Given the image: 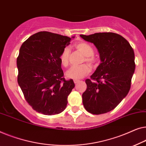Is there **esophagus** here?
Here are the masks:
<instances>
[{
    "instance_id": "34e87169",
    "label": "esophagus",
    "mask_w": 146,
    "mask_h": 146,
    "mask_svg": "<svg viewBox=\"0 0 146 146\" xmlns=\"http://www.w3.org/2000/svg\"><path fill=\"white\" fill-rule=\"evenodd\" d=\"M73 81H74V83H75V84H77V83H78L79 82V80H76V79L73 80Z\"/></svg>"
}]
</instances>
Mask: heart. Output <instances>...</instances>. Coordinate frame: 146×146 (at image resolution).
<instances>
[{"instance_id": "1", "label": "heart", "mask_w": 146, "mask_h": 146, "mask_svg": "<svg viewBox=\"0 0 146 146\" xmlns=\"http://www.w3.org/2000/svg\"><path fill=\"white\" fill-rule=\"evenodd\" d=\"M75 48L79 51L84 56L85 60L91 65H95V59L93 56L94 50L91 45L87 43L81 42L75 45ZM69 55L70 50L68 48H65L59 56V60L62 65L64 67L68 66L69 63ZM91 71V67L87 64H83L79 66H73L66 72V77L69 79H80L87 75Z\"/></svg>"}]
</instances>
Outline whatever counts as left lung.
<instances>
[{"instance_id": "left-lung-1", "label": "left lung", "mask_w": 146, "mask_h": 146, "mask_svg": "<svg viewBox=\"0 0 146 146\" xmlns=\"http://www.w3.org/2000/svg\"><path fill=\"white\" fill-rule=\"evenodd\" d=\"M93 43L99 53L100 63L82 94L84 107L90 113L111 111L126 97L135 71L134 52L124 38L112 32L80 35Z\"/></svg>"}]
</instances>
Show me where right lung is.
<instances>
[{
	"label": "right lung",
	"instance_id": "1",
	"mask_svg": "<svg viewBox=\"0 0 146 146\" xmlns=\"http://www.w3.org/2000/svg\"><path fill=\"white\" fill-rule=\"evenodd\" d=\"M71 40L67 36L40 32L20 47L16 61L18 83L26 101L39 113L57 114L66 108L67 96L75 83L63 77L59 56Z\"/></svg>",
	"mask_w": 146,
	"mask_h": 146
}]
</instances>
